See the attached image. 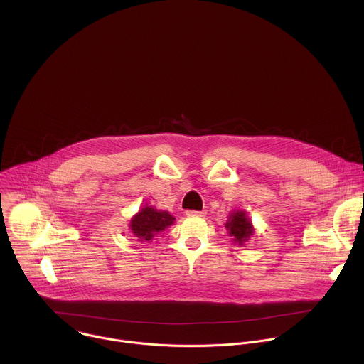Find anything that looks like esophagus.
<instances>
[{
  "label": "esophagus",
  "mask_w": 364,
  "mask_h": 364,
  "mask_svg": "<svg viewBox=\"0 0 364 364\" xmlns=\"http://www.w3.org/2000/svg\"><path fill=\"white\" fill-rule=\"evenodd\" d=\"M186 215H187L188 218H198V216H204L205 212H204V210H201V212H197V210H187Z\"/></svg>",
  "instance_id": "34e87169"
}]
</instances>
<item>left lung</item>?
<instances>
[{"label": "left lung", "mask_w": 364, "mask_h": 364, "mask_svg": "<svg viewBox=\"0 0 364 364\" xmlns=\"http://www.w3.org/2000/svg\"><path fill=\"white\" fill-rule=\"evenodd\" d=\"M225 226L229 232V236H232V240L239 245H243L246 240H249V237L255 232L250 219L243 210H236L230 213Z\"/></svg>", "instance_id": "obj_1"}]
</instances>
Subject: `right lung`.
<instances>
[{"label": "right lung", "instance_id": "obj_1", "mask_svg": "<svg viewBox=\"0 0 364 364\" xmlns=\"http://www.w3.org/2000/svg\"><path fill=\"white\" fill-rule=\"evenodd\" d=\"M174 223V218L166 210H157L155 207L145 205L129 223L131 233L139 242H151L160 232Z\"/></svg>", "mask_w": 364, "mask_h": 364}]
</instances>
